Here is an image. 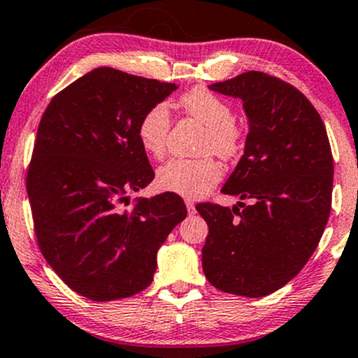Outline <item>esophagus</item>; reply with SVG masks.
Masks as SVG:
<instances>
[{"label":"esophagus","mask_w":358,"mask_h":358,"mask_svg":"<svg viewBox=\"0 0 358 358\" xmlns=\"http://www.w3.org/2000/svg\"><path fill=\"white\" fill-rule=\"evenodd\" d=\"M185 203H187V210L188 213H195V203L192 202V200H185Z\"/></svg>","instance_id":"obj_1"}]
</instances>
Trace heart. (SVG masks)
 <instances>
[{"label": "heart", "instance_id": "heart-1", "mask_svg": "<svg viewBox=\"0 0 358 358\" xmlns=\"http://www.w3.org/2000/svg\"><path fill=\"white\" fill-rule=\"evenodd\" d=\"M180 104L190 116L207 126L200 150L231 158L239 153L242 131L234 122L231 106L205 87H195L180 97ZM171 127L170 109L165 102L151 106L138 122V139L148 155L159 158L166 150ZM222 178V168L212 156L171 158L158 168L156 183L162 190L199 199L208 193Z\"/></svg>", "mask_w": 358, "mask_h": 358}]
</instances>
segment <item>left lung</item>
Returning a JSON list of instances; mask_svg holds the SVG:
<instances>
[{
  "mask_svg": "<svg viewBox=\"0 0 358 358\" xmlns=\"http://www.w3.org/2000/svg\"><path fill=\"white\" fill-rule=\"evenodd\" d=\"M208 89L242 101L244 155L222 192L238 208L199 203L208 225L205 278L224 293L261 298L289 282L318 248L330 217L334 156L327 129L293 85L250 71Z\"/></svg>",
  "mask_w": 358,
  "mask_h": 358,
  "instance_id": "obj_1",
  "label": "left lung"
}]
</instances>
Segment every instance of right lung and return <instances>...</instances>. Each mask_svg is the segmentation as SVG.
I'll use <instances>...</instances> for the list:
<instances>
[{"label":"right lung","instance_id":"1","mask_svg":"<svg viewBox=\"0 0 358 358\" xmlns=\"http://www.w3.org/2000/svg\"><path fill=\"white\" fill-rule=\"evenodd\" d=\"M176 84L94 69L45 109L27 175L36 241L52 269L92 301L133 296L151 285L156 254L187 217L176 193H131L155 178L138 122Z\"/></svg>","mask_w":358,"mask_h":358}]
</instances>
